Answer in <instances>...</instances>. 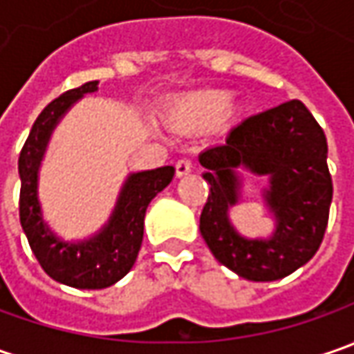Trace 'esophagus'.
Returning a JSON list of instances; mask_svg holds the SVG:
<instances>
[{"label": "esophagus", "instance_id": "34e87169", "mask_svg": "<svg viewBox=\"0 0 354 354\" xmlns=\"http://www.w3.org/2000/svg\"><path fill=\"white\" fill-rule=\"evenodd\" d=\"M193 169V163H191V159H179L177 163H175V173H177V177H185V175H189Z\"/></svg>", "mask_w": 354, "mask_h": 354}]
</instances>
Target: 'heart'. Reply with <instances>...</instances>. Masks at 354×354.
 <instances>
[{
    "instance_id": "heart-1",
    "label": "heart",
    "mask_w": 354,
    "mask_h": 354,
    "mask_svg": "<svg viewBox=\"0 0 354 354\" xmlns=\"http://www.w3.org/2000/svg\"><path fill=\"white\" fill-rule=\"evenodd\" d=\"M230 96L218 90L191 92L175 98L165 108V120L173 128H209L218 124L228 112Z\"/></svg>"
}]
</instances>
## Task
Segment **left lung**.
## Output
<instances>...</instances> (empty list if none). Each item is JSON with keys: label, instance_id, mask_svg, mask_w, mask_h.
Segmentation results:
<instances>
[{"label": "left lung", "instance_id": "obj_1", "mask_svg": "<svg viewBox=\"0 0 354 354\" xmlns=\"http://www.w3.org/2000/svg\"><path fill=\"white\" fill-rule=\"evenodd\" d=\"M198 161L211 185L198 228L221 264L250 281H274L315 256L329 221L333 183L327 138L304 102L290 100L246 118L226 143L209 147ZM238 169L270 181L265 200L277 230L270 239H244L227 218L239 200Z\"/></svg>", "mask_w": 354, "mask_h": 354}]
</instances>
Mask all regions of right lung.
Segmentation results:
<instances>
[{
    "label": "right lung",
    "mask_w": 354,
    "mask_h": 354,
    "mask_svg": "<svg viewBox=\"0 0 354 354\" xmlns=\"http://www.w3.org/2000/svg\"><path fill=\"white\" fill-rule=\"evenodd\" d=\"M98 80L66 90L35 120L29 138L19 153V218L35 258L48 276L76 290H102L122 279L136 262L143 240V218L147 205L171 183V165L131 173L120 191L108 225L92 238L64 242L43 221L37 198L39 167L48 138L66 110L84 94L96 92Z\"/></svg>",
    "instance_id": "1"
}]
</instances>
